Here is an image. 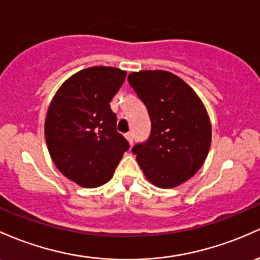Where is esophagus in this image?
Returning <instances> with one entry per match:
<instances>
[{
    "label": "esophagus",
    "mask_w": 260,
    "mask_h": 260,
    "mask_svg": "<svg viewBox=\"0 0 260 260\" xmlns=\"http://www.w3.org/2000/svg\"><path fill=\"white\" fill-rule=\"evenodd\" d=\"M125 138H127V141L129 142V144H133V133L129 132L125 135Z\"/></svg>",
    "instance_id": "esophagus-1"
}]
</instances>
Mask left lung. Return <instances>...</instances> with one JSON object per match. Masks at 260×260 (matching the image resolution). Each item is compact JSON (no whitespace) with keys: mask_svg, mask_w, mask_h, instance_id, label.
Instances as JSON below:
<instances>
[{"mask_svg":"<svg viewBox=\"0 0 260 260\" xmlns=\"http://www.w3.org/2000/svg\"><path fill=\"white\" fill-rule=\"evenodd\" d=\"M128 82L152 122L147 142L132 148L145 178L160 189L187 181L210 150L212 132L204 104L184 80L169 71L131 73Z\"/></svg>","mask_w":260,"mask_h":260,"instance_id":"8db88e82","label":"left lung"}]
</instances>
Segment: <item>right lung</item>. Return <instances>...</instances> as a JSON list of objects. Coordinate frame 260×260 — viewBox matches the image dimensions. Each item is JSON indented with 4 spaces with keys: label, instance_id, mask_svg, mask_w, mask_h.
<instances>
[{
    "label": "right lung",
    "instance_id": "right-lung-1",
    "mask_svg": "<svg viewBox=\"0 0 260 260\" xmlns=\"http://www.w3.org/2000/svg\"><path fill=\"white\" fill-rule=\"evenodd\" d=\"M127 73L92 67L74 74L51 100L45 118V141L55 167L82 187L106 184L129 143L117 132L111 100Z\"/></svg>",
    "mask_w": 260,
    "mask_h": 260
}]
</instances>
